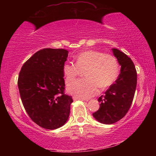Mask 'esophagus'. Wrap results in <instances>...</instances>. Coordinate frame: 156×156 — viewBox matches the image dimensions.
Listing matches in <instances>:
<instances>
[{
	"label": "esophagus",
	"mask_w": 156,
	"mask_h": 156,
	"mask_svg": "<svg viewBox=\"0 0 156 156\" xmlns=\"http://www.w3.org/2000/svg\"><path fill=\"white\" fill-rule=\"evenodd\" d=\"M73 99L74 101H76V100H84V99L80 98H78L77 96H73Z\"/></svg>",
	"instance_id": "1"
}]
</instances>
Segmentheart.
Returning <instances> with one entry per match:
<instances>
[{
	"label": "heart",
	"instance_id": "b5f03b06",
	"mask_svg": "<svg viewBox=\"0 0 156 156\" xmlns=\"http://www.w3.org/2000/svg\"><path fill=\"white\" fill-rule=\"evenodd\" d=\"M85 78L78 79L68 86V91L80 98H89L98 92L99 87L104 89L115 83L120 72L117 58L111 54L96 50H87L76 56L75 64L65 62L62 73L66 83L75 80L84 69Z\"/></svg>",
	"mask_w": 156,
	"mask_h": 156
}]
</instances>
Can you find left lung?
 Returning <instances> with one entry per match:
<instances>
[{"mask_svg":"<svg viewBox=\"0 0 156 156\" xmlns=\"http://www.w3.org/2000/svg\"><path fill=\"white\" fill-rule=\"evenodd\" d=\"M121 65L120 73L115 83L98 98L99 109L93 113L98 122L111 125L122 119L133 102L137 84V72L133 61L125 54L112 49Z\"/></svg>","mask_w":156,"mask_h":156,"instance_id":"1","label":"left lung"}]
</instances>
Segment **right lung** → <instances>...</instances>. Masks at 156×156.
<instances>
[{
  "instance_id": "add662e5",
  "label": "right lung",
  "mask_w": 156,
  "mask_h": 156,
  "mask_svg": "<svg viewBox=\"0 0 156 156\" xmlns=\"http://www.w3.org/2000/svg\"><path fill=\"white\" fill-rule=\"evenodd\" d=\"M68 51L45 48L35 53L23 64L18 79L23 105L38 126L56 129L67 122L72 97L65 94L62 66Z\"/></svg>"
}]
</instances>
